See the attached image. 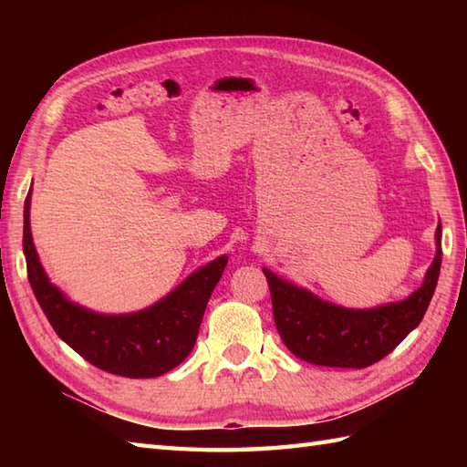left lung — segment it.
<instances>
[{"mask_svg": "<svg viewBox=\"0 0 467 467\" xmlns=\"http://www.w3.org/2000/svg\"><path fill=\"white\" fill-rule=\"evenodd\" d=\"M435 259L420 289L405 301L375 309H345L327 303L263 269L283 343L293 355L313 365L363 369L381 361L421 323L428 311L441 266V224L435 231Z\"/></svg>", "mask_w": 467, "mask_h": 467, "instance_id": "1", "label": "left lung"}]
</instances>
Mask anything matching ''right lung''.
<instances>
[{
  "instance_id": "1",
  "label": "right lung",
  "mask_w": 467,
  "mask_h": 467,
  "mask_svg": "<svg viewBox=\"0 0 467 467\" xmlns=\"http://www.w3.org/2000/svg\"><path fill=\"white\" fill-rule=\"evenodd\" d=\"M29 201L24 204V254L27 279L49 325L62 341L98 369L146 379L181 365L196 343L206 303L221 281L228 256L223 254L194 271L164 299L144 311L102 315L66 299L49 283L36 253L29 228Z\"/></svg>"
}]
</instances>
